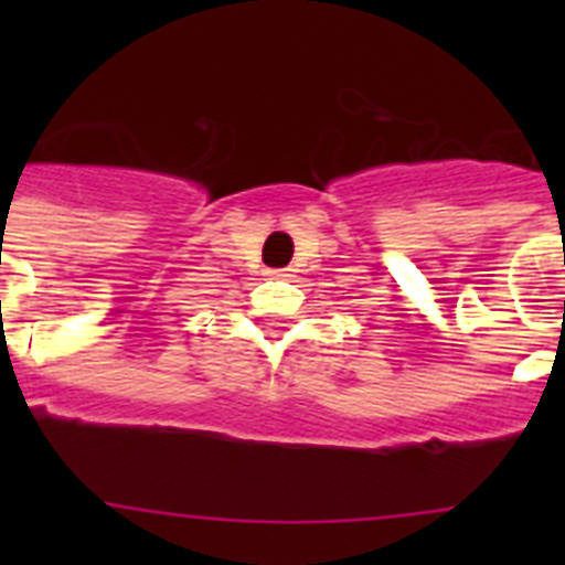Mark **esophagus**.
<instances>
[{"label": "esophagus", "instance_id": "1", "mask_svg": "<svg viewBox=\"0 0 565 565\" xmlns=\"http://www.w3.org/2000/svg\"><path fill=\"white\" fill-rule=\"evenodd\" d=\"M268 277H274V279H291V271H288V268H271V271H268Z\"/></svg>", "mask_w": 565, "mask_h": 565}]
</instances>
